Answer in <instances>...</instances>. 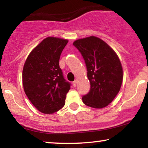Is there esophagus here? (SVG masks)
I'll list each match as a JSON object with an SVG mask.
<instances>
[{
    "mask_svg": "<svg viewBox=\"0 0 148 148\" xmlns=\"http://www.w3.org/2000/svg\"><path fill=\"white\" fill-rule=\"evenodd\" d=\"M73 87L77 86V81H75V82H73Z\"/></svg>",
    "mask_w": 148,
    "mask_h": 148,
    "instance_id": "obj_1",
    "label": "esophagus"
}]
</instances>
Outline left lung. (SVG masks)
Listing matches in <instances>:
<instances>
[{
  "label": "left lung",
  "instance_id": "8db88e82",
  "mask_svg": "<svg viewBox=\"0 0 148 148\" xmlns=\"http://www.w3.org/2000/svg\"><path fill=\"white\" fill-rule=\"evenodd\" d=\"M73 46L84 58L90 82V90L83 96V102L92 108H104L114 100L122 85L120 60L106 42L95 36L76 40Z\"/></svg>",
  "mask_w": 148,
  "mask_h": 148
}]
</instances>
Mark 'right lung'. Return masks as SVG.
I'll return each instance as SVG.
<instances>
[{
    "label": "right lung",
    "mask_w": 148,
    "mask_h": 148,
    "mask_svg": "<svg viewBox=\"0 0 148 148\" xmlns=\"http://www.w3.org/2000/svg\"><path fill=\"white\" fill-rule=\"evenodd\" d=\"M67 42L46 38L32 50L24 64V91L32 104L44 114H52L64 106L71 86L59 66L60 54Z\"/></svg>",
    "instance_id": "add662e5"
}]
</instances>
